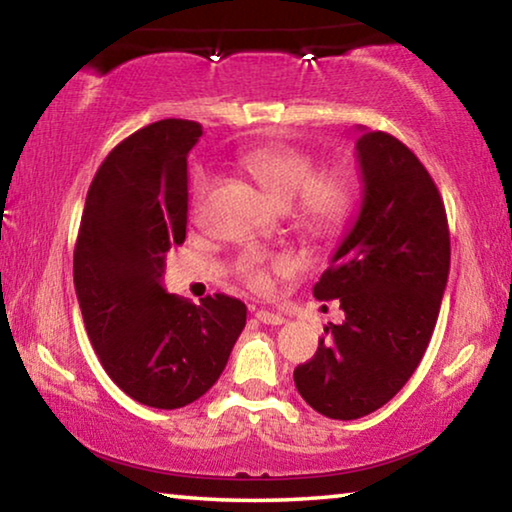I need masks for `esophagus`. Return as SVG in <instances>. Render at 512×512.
Listing matches in <instances>:
<instances>
[{
  "label": "esophagus",
  "mask_w": 512,
  "mask_h": 512,
  "mask_svg": "<svg viewBox=\"0 0 512 512\" xmlns=\"http://www.w3.org/2000/svg\"><path fill=\"white\" fill-rule=\"evenodd\" d=\"M255 319H257V322L271 324V326H278V324L285 322V317L278 315V312H269V310H257L255 312Z\"/></svg>",
  "instance_id": "esophagus-1"
}]
</instances>
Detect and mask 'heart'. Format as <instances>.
<instances>
[{
  "label": "heart",
  "instance_id": "b5f03b06",
  "mask_svg": "<svg viewBox=\"0 0 512 512\" xmlns=\"http://www.w3.org/2000/svg\"><path fill=\"white\" fill-rule=\"evenodd\" d=\"M241 167L282 207L292 204V216L303 232L312 236H335L345 227L354 207V186L345 172L319 170L315 158L301 149L273 144L257 147L241 156ZM209 190V174H200L193 190V211H200ZM289 273L294 262L276 257L266 262L259 255L241 257L239 278L253 289L269 287V271Z\"/></svg>",
  "mask_w": 512,
  "mask_h": 512
}]
</instances>
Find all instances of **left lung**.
I'll list each match as a JSON object with an SVG mask.
<instances>
[{
    "label": "left lung",
    "mask_w": 512,
    "mask_h": 512,
    "mask_svg": "<svg viewBox=\"0 0 512 512\" xmlns=\"http://www.w3.org/2000/svg\"><path fill=\"white\" fill-rule=\"evenodd\" d=\"M363 204L312 294L340 299L345 322L308 363L296 365L301 398L335 421L384 407L421 363L451 269V234L439 188L407 144L384 131L356 142Z\"/></svg>",
    "instance_id": "8db88e82"
}]
</instances>
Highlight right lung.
Listing matches in <instances>:
<instances>
[{
  "label": "right lung",
  "mask_w": 512,
  "mask_h": 512,
  "mask_svg": "<svg viewBox=\"0 0 512 512\" xmlns=\"http://www.w3.org/2000/svg\"><path fill=\"white\" fill-rule=\"evenodd\" d=\"M202 126L163 119L114 147L91 181L73 250L85 329L110 379L147 407L179 409L225 370L246 305H200L160 287L165 255L186 241L188 151Z\"/></svg>",
  "instance_id": "obj_1"
}]
</instances>
